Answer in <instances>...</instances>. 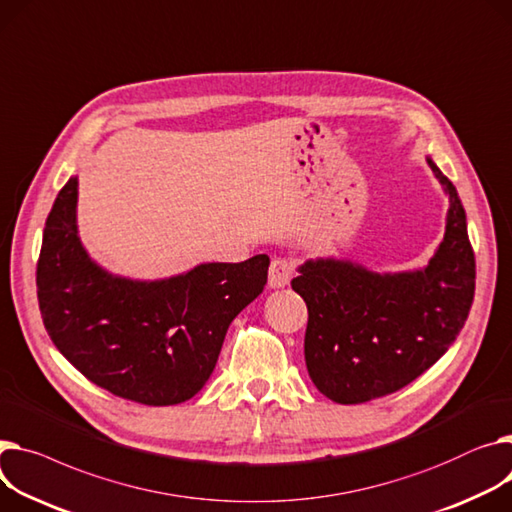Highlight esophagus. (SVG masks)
<instances>
[{"mask_svg": "<svg viewBox=\"0 0 512 512\" xmlns=\"http://www.w3.org/2000/svg\"><path fill=\"white\" fill-rule=\"evenodd\" d=\"M294 276V263L286 257H278L269 265V288H284Z\"/></svg>", "mask_w": 512, "mask_h": 512, "instance_id": "1", "label": "esophagus"}]
</instances>
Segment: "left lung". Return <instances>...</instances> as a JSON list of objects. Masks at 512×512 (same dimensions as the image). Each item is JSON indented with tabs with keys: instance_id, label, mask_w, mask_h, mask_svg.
Here are the masks:
<instances>
[{
	"instance_id": "obj_1",
	"label": "left lung",
	"mask_w": 512,
	"mask_h": 512,
	"mask_svg": "<svg viewBox=\"0 0 512 512\" xmlns=\"http://www.w3.org/2000/svg\"><path fill=\"white\" fill-rule=\"evenodd\" d=\"M449 197L445 236L428 265L372 271L352 259H306L292 280L309 309L304 360L335 403H364L418 379L455 342L475 290L467 220L453 183L428 156Z\"/></svg>"
}]
</instances>
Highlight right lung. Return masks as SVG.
<instances>
[{
    "mask_svg": "<svg viewBox=\"0 0 512 512\" xmlns=\"http://www.w3.org/2000/svg\"><path fill=\"white\" fill-rule=\"evenodd\" d=\"M267 255L131 280L98 265L78 234V177L43 232L39 306L57 350L88 381L144 405H177L208 383L234 317L267 284Z\"/></svg>",
    "mask_w": 512,
    "mask_h": 512,
    "instance_id": "add662e5",
    "label": "right lung"
}]
</instances>
